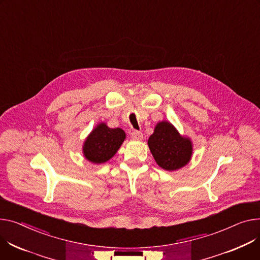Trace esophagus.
Listing matches in <instances>:
<instances>
[{"mask_svg": "<svg viewBox=\"0 0 260 260\" xmlns=\"http://www.w3.org/2000/svg\"><path fill=\"white\" fill-rule=\"evenodd\" d=\"M131 136H132L133 140H142V138H143L142 133L139 131H133Z\"/></svg>", "mask_w": 260, "mask_h": 260, "instance_id": "1", "label": "esophagus"}]
</instances>
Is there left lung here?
<instances>
[{"label": "left lung", "instance_id": "8db88e82", "mask_svg": "<svg viewBox=\"0 0 260 260\" xmlns=\"http://www.w3.org/2000/svg\"><path fill=\"white\" fill-rule=\"evenodd\" d=\"M148 146L157 164L165 170H177L186 165L192 153L189 139L181 137L169 122L162 121L148 139Z\"/></svg>", "mask_w": 260, "mask_h": 260}]
</instances>
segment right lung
Instances as JSON below:
<instances>
[{
  "label": "right lung",
  "mask_w": 260,
  "mask_h": 260,
  "mask_svg": "<svg viewBox=\"0 0 260 260\" xmlns=\"http://www.w3.org/2000/svg\"><path fill=\"white\" fill-rule=\"evenodd\" d=\"M124 139L125 133L121 128H110L106 123H100L86 138L84 157L96 164L105 163L117 152Z\"/></svg>",
  "instance_id": "1"
}]
</instances>
